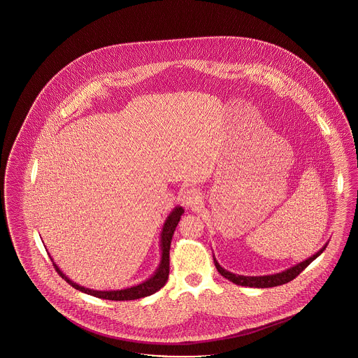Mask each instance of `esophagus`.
I'll return each instance as SVG.
<instances>
[{
  "label": "esophagus",
  "mask_w": 358,
  "mask_h": 358,
  "mask_svg": "<svg viewBox=\"0 0 358 358\" xmlns=\"http://www.w3.org/2000/svg\"><path fill=\"white\" fill-rule=\"evenodd\" d=\"M180 201L185 207L192 208L201 202V194L198 193V190L192 189V187L185 189L184 192L180 194Z\"/></svg>",
  "instance_id": "1"
}]
</instances>
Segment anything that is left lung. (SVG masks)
Here are the masks:
<instances>
[{
    "mask_svg": "<svg viewBox=\"0 0 358 358\" xmlns=\"http://www.w3.org/2000/svg\"><path fill=\"white\" fill-rule=\"evenodd\" d=\"M328 244V243H327ZM327 244H325L323 248L317 250L315 255H313L311 257H308L307 260L302 261L296 265H294L292 268L286 269V271H281V273H275V274H269V275H238L235 273H231V271H226L224 268H222L219 265L215 256H214V264H215V268L217 271L224 277L227 278L228 281L234 282L236 285L240 286H248V287H259V289H265V287H274V286H280L283 283H287V282L293 281L294 278L301 274L302 271L315 260L317 259L323 250L327 248Z\"/></svg>",
    "mask_w": 358,
    "mask_h": 358,
    "instance_id": "obj_1",
    "label": "left lung"
}]
</instances>
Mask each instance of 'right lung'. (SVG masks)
Wrapping results in <instances>:
<instances>
[{
    "label": "right lung",
    "instance_id": "add662e5",
    "mask_svg": "<svg viewBox=\"0 0 358 358\" xmlns=\"http://www.w3.org/2000/svg\"><path fill=\"white\" fill-rule=\"evenodd\" d=\"M184 214V208L181 206H176L172 213L168 215L165 223H164L163 231L160 235V250H162V259H160V264L157 266V269L152 274L151 277L145 281L141 282L139 285L131 286V287H126L122 290H93V289H87L84 286L77 285L76 282L69 280L65 275L63 271H60V268L55 264L54 259L50 257L52 260L55 269L62 275V278L64 281L68 282L72 287H75L76 290H80L83 293L97 296L101 299H108V301H134V299H139V298H144L152 294L159 292L164 285L168 281L169 277V250H171V241L173 238L174 231L176 227L181 219V215Z\"/></svg>",
    "mask_w": 358,
    "mask_h": 358
}]
</instances>
